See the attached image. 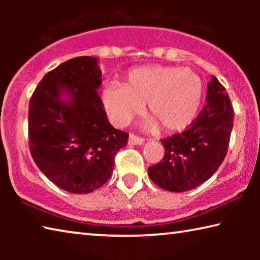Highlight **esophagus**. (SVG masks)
I'll use <instances>...</instances> for the list:
<instances>
[{
    "mask_svg": "<svg viewBox=\"0 0 260 260\" xmlns=\"http://www.w3.org/2000/svg\"><path fill=\"white\" fill-rule=\"evenodd\" d=\"M143 143H144V139L139 138V136H136L134 134H129L128 144H131V146H141V144Z\"/></svg>",
    "mask_w": 260,
    "mask_h": 260,
    "instance_id": "34e87169",
    "label": "esophagus"
}]
</instances>
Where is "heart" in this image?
<instances>
[{
  "label": "heart",
  "instance_id": "b5f03b06",
  "mask_svg": "<svg viewBox=\"0 0 260 260\" xmlns=\"http://www.w3.org/2000/svg\"><path fill=\"white\" fill-rule=\"evenodd\" d=\"M203 85L189 69L151 65L132 70L125 81L108 83L102 91L103 105L116 126H125L135 114H151L146 126L158 124L169 132L186 128L199 112Z\"/></svg>",
  "mask_w": 260,
  "mask_h": 260
}]
</instances>
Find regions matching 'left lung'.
Wrapping results in <instances>:
<instances>
[{"label":"left lung","mask_w":260,"mask_h":260,"mask_svg":"<svg viewBox=\"0 0 260 260\" xmlns=\"http://www.w3.org/2000/svg\"><path fill=\"white\" fill-rule=\"evenodd\" d=\"M234 125L230 96L214 76L206 91V104L189 128L160 140L165 155L148 169L158 187L173 192L191 190L205 182L221 165Z\"/></svg>","instance_id":"obj_1"}]
</instances>
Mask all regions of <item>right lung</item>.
<instances>
[{"label": "right lung", "instance_id": "add662e5", "mask_svg": "<svg viewBox=\"0 0 260 260\" xmlns=\"http://www.w3.org/2000/svg\"><path fill=\"white\" fill-rule=\"evenodd\" d=\"M101 77L96 57H76L48 72L29 101L30 155L48 179L72 193L103 186L128 141L108 120L98 94Z\"/></svg>", "mask_w": 260, "mask_h": 260}]
</instances>
